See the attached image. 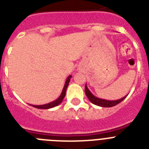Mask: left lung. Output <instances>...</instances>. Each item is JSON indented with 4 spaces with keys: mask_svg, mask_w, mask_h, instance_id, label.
<instances>
[{
    "mask_svg": "<svg viewBox=\"0 0 149 149\" xmlns=\"http://www.w3.org/2000/svg\"><path fill=\"white\" fill-rule=\"evenodd\" d=\"M85 93H86V96H87L88 99L92 102L94 104L97 105V106L99 107H111L116 106V104H119L120 102H122L125 98L127 97V95H125L123 98H120V99L115 100V101H109V100H105L102 99V98H99L98 97L95 96L93 93H91L90 90L88 89L87 86H85Z\"/></svg>",
    "mask_w": 149,
    "mask_h": 149,
    "instance_id": "left-lung-1",
    "label": "left lung"
}]
</instances>
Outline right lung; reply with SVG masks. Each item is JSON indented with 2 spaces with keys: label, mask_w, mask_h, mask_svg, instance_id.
<instances>
[{
  "label": "right lung",
  "mask_w": 149,
  "mask_h": 149,
  "mask_svg": "<svg viewBox=\"0 0 149 149\" xmlns=\"http://www.w3.org/2000/svg\"><path fill=\"white\" fill-rule=\"evenodd\" d=\"M72 78V75H69L68 77H67L66 81H65V85L63 86V89L62 90V93L60 94V97H59L57 99L54 100V101H51L50 103L45 104H42V105H33V104H30V106L33 107H36V108L38 109H50V108H53L54 107L58 106L60 103H61L62 101H63V98L65 96V92H66V89L68 86V84L70 82V79Z\"/></svg>",
  "instance_id": "add662e5"
}]
</instances>
